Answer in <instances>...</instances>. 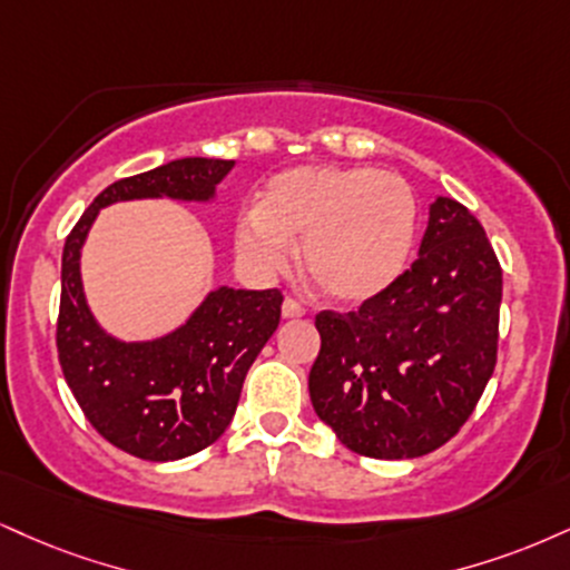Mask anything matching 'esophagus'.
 Masks as SVG:
<instances>
[{
    "label": "esophagus",
    "mask_w": 570,
    "mask_h": 570,
    "mask_svg": "<svg viewBox=\"0 0 570 570\" xmlns=\"http://www.w3.org/2000/svg\"><path fill=\"white\" fill-rule=\"evenodd\" d=\"M281 315H284L286 321H297L305 315V307L297 303V299H284V305H281Z\"/></svg>",
    "instance_id": "1"
}]
</instances>
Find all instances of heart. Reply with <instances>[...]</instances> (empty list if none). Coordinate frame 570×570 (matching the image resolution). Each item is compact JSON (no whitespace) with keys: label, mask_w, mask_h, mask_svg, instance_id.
I'll list each match as a JSON object with an SVG mask.
<instances>
[{"label":"heart","mask_w":570,"mask_h":570,"mask_svg":"<svg viewBox=\"0 0 570 570\" xmlns=\"http://www.w3.org/2000/svg\"><path fill=\"white\" fill-rule=\"evenodd\" d=\"M416 196L401 175L372 167L305 164L273 175L255 212L238 217L236 255L259 278L286 271L303 242L311 284L334 303H366L406 267Z\"/></svg>","instance_id":"b5f03b06"}]
</instances>
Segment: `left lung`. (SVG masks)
Segmentation results:
<instances>
[{"label":"left lung","mask_w":570,"mask_h":570,"mask_svg":"<svg viewBox=\"0 0 570 570\" xmlns=\"http://www.w3.org/2000/svg\"><path fill=\"white\" fill-rule=\"evenodd\" d=\"M502 267L454 198L430 204L420 257L353 313L315 315L318 420L372 459L424 456L459 433L497 366Z\"/></svg>","instance_id":"obj_1"}]
</instances>
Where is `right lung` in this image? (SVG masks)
<instances>
[{
	"mask_svg": "<svg viewBox=\"0 0 570 570\" xmlns=\"http://www.w3.org/2000/svg\"><path fill=\"white\" fill-rule=\"evenodd\" d=\"M236 161L188 156L108 185L66 238L60 267L58 358L73 397L98 433L148 462H175L228 430L244 376L281 318L278 289L217 286L173 332L119 340L89 311L81 249L100 209L140 198L212 204Z\"/></svg>",
	"mask_w": 570,
	"mask_h": 570,
	"instance_id": "obj_1",
	"label": "right lung"
}]
</instances>
